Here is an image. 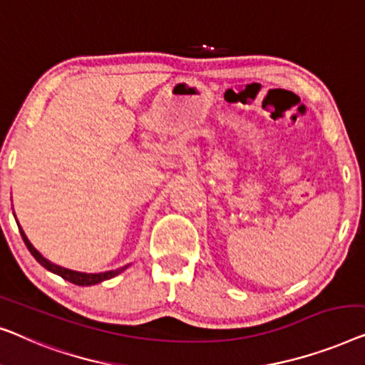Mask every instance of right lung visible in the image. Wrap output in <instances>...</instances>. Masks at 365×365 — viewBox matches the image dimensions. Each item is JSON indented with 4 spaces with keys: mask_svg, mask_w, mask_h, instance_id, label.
Instances as JSON below:
<instances>
[{
    "mask_svg": "<svg viewBox=\"0 0 365 365\" xmlns=\"http://www.w3.org/2000/svg\"><path fill=\"white\" fill-rule=\"evenodd\" d=\"M19 233H21L23 241H24V245L28 246L29 253L34 256L36 261H38V263H39L41 266H44V268L49 269L51 273L61 276V278L66 279V281H69V283H73V284H78V286H91V284L102 283V281L110 279V278H114V276L120 274L122 271H124V269L127 268V266H124V268H119V269H115V271H107V273H97V274H87V273H79V271H71V269L61 268V266L53 264V263H51V261L43 258V255H41L39 251H36L34 246L29 243V240L26 238V235H24L21 227H19Z\"/></svg>",
    "mask_w": 365,
    "mask_h": 365,
    "instance_id": "right-lung-1",
    "label": "right lung"
}]
</instances>
